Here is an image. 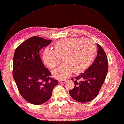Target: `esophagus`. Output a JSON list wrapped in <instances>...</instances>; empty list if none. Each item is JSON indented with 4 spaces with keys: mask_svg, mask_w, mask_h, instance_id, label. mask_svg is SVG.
<instances>
[{
    "mask_svg": "<svg viewBox=\"0 0 124 124\" xmlns=\"http://www.w3.org/2000/svg\"><path fill=\"white\" fill-rule=\"evenodd\" d=\"M66 81V79H60L58 80V83H60V84H62V83H65Z\"/></svg>",
    "mask_w": 124,
    "mask_h": 124,
    "instance_id": "obj_1",
    "label": "esophagus"
}]
</instances>
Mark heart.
<instances>
[{
    "mask_svg": "<svg viewBox=\"0 0 124 124\" xmlns=\"http://www.w3.org/2000/svg\"><path fill=\"white\" fill-rule=\"evenodd\" d=\"M96 52V45L89 39L68 38L57 41L54 50L45 48L42 57L45 64L50 69L56 67L63 57L65 63L52 72L55 78L63 79L73 72L78 74L87 70L93 61Z\"/></svg>",
    "mask_w": 124,
    "mask_h": 124,
    "instance_id": "heart-1",
    "label": "heart"
}]
</instances>
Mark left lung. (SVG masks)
I'll list each match as a JSON object with an SVG mask.
<instances>
[{
	"instance_id": "obj_1",
	"label": "left lung",
	"mask_w": 124,
	"mask_h": 124,
	"mask_svg": "<svg viewBox=\"0 0 124 124\" xmlns=\"http://www.w3.org/2000/svg\"><path fill=\"white\" fill-rule=\"evenodd\" d=\"M97 45V56L93 63L83 73L71 79L74 82V87L69 91L70 95L80 103L89 102L97 97L108 73L107 54L101 45Z\"/></svg>"
}]
</instances>
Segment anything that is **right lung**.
Returning a JSON list of instances; mask_svg holds the SVG:
<instances>
[{
  "label": "right lung",
  "instance_id": "add662e5",
  "mask_svg": "<svg viewBox=\"0 0 124 124\" xmlns=\"http://www.w3.org/2000/svg\"><path fill=\"white\" fill-rule=\"evenodd\" d=\"M51 40L33 36L15 51L13 75L21 95L29 103L40 105L50 99L58 81L51 78V72L41 60L40 50Z\"/></svg>",
  "mask_w": 124,
  "mask_h": 124
}]
</instances>
